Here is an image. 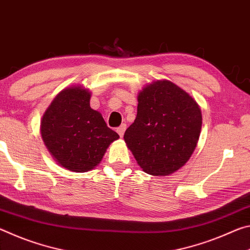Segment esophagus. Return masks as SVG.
<instances>
[{
    "label": "esophagus",
    "instance_id": "esophagus-1",
    "mask_svg": "<svg viewBox=\"0 0 250 250\" xmlns=\"http://www.w3.org/2000/svg\"><path fill=\"white\" fill-rule=\"evenodd\" d=\"M125 129H126V124H122L120 127H118L116 130H117V133H118V135H120L121 137H123V135H124V133H125Z\"/></svg>",
    "mask_w": 250,
    "mask_h": 250
}]
</instances>
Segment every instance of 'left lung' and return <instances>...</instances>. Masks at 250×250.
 Returning a JSON list of instances; mask_svg holds the SVG:
<instances>
[{
    "instance_id": "obj_1",
    "label": "left lung",
    "mask_w": 250,
    "mask_h": 250,
    "mask_svg": "<svg viewBox=\"0 0 250 250\" xmlns=\"http://www.w3.org/2000/svg\"><path fill=\"white\" fill-rule=\"evenodd\" d=\"M137 116L124 140L145 173L167 176L183 167L202 129L198 104L170 81H156L138 93Z\"/></svg>"
}]
</instances>
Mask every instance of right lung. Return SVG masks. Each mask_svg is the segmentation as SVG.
I'll use <instances>...</instances> for the list:
<instances>
[{
    "mask_svg": "<svg viewBox=\"0 0 250 250\" xmlns=\"http://www.w3.org/2000/svg\"><path fill=\"white\" fill-rule=\"evenodd\" d=\"M91 93L80 85L64 88L45 110L41 135L60 166L75 173L93 169L110 143L120 138L100 112L89 106Z\"/></svg>",
    "mask_w": 250,
    "mask_h": 250,
    "instance_id": "obj_1",
    "label": "right lung"
}]
</instances>
